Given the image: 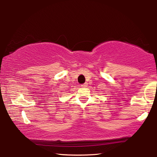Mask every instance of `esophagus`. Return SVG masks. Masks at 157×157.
<instances>
[{
	"label": "esophagus",
	"mask_w": 157,
	"mask_h": 157,
	"mask_svg": "<svg viewBox=\"0 0 157 157\" xmlns=\"http://www.w3.org/2000/svg\"><path fill=\"white\" fill-rule=\"evenodd\" d=\"M87 85H88V84H87V83H84V84H82V87H86V86H87Z\"/></svg>",
	"instance_id": "1"
}]
</instances>
